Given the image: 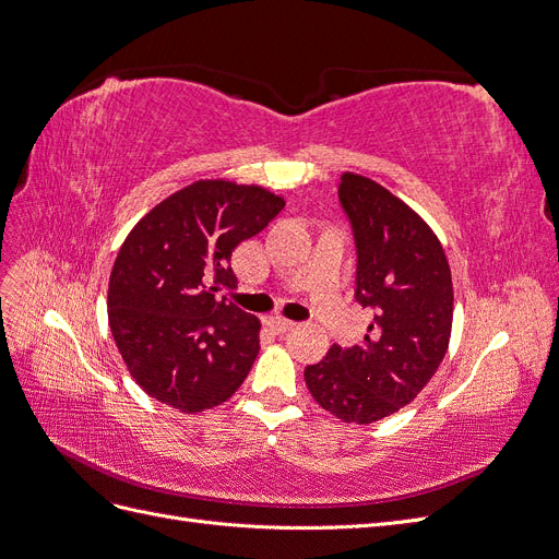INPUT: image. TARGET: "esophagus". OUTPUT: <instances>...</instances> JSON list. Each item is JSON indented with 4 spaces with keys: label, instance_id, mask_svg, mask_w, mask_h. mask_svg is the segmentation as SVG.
<instances>
[{
    "label": "esophagus",
    "instance_id": "obj_1",
    "mask_svg": "<svg viewBox=\"0 0 559 559\" xmlns=\"http://www.w3.org/2000/svg\"><path fill=\"white\" fill-rule=\"evenodd\" d=\"M267 326L273 329L275 333H286V331H292L296 326V321L284 319V317H273V319H267Z\"/></svg>",
    "mask_w": 559,
    "mask_h": 559
}]
</instances>
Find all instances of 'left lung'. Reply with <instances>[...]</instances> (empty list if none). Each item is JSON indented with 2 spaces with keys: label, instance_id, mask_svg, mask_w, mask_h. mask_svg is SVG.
<instances>
[{
  "label": "left lung",
  "instance_id": "obj_1",
  "mask_svg": "<svg viewBox=\"0 0 559 559\" xmlns=\"http://www.w3.org/2000/svg\"><path fill=\"white\" fill-rule=\"evenodd\" d=\"M357 275L354 300L373 312L361 345H333L306 368L321 408L370 425L408 405L441 366L452 329V277L433 230L380 183L343 175Z\"/></svg>",
  "mask_w": 559,
  "mask_h": 559
}]
</instances>
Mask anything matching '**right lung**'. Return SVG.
Listing matches in <instances>:
<instances>
[{
	"label": "right lung",
	"mask_w": 559,
	"mask_h": 559,
	"mask_svg": "<svg viewBox=\"0 0 559 559\" xmlns=\"http://www.w3.org/2000/svg\"><path fill=\"white\" fill-rule=\"evenodd\" d=\"M282 207L261 186L198 181L132 228L107 308L116 347L148 396L202 413L238 392L261 349V324L222 296L238 286L230 257Z\"/></svg>",
	"instance_id": "add662e5"
}]
</instances>
